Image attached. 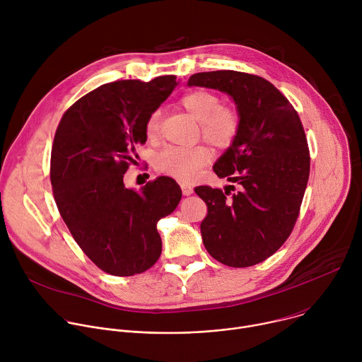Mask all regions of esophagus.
<instances>
[{
	"label": "esophagus",
	"mask_w": 362,
	"mask_h": 362,
	"mask_svg": "<svg viewBox=\"0 0 362 362\" xmlns=\"http://www.w3.org/2000/svg\"><path fill=\"white\" fill-rule=\"evenodd\" d=\"M180 187H182V193L185 196H189V194L193 193V187L190 185H187V183H180Z\"/></svg>",
	"instance_id": "esophagus-1"
}]
</instances>
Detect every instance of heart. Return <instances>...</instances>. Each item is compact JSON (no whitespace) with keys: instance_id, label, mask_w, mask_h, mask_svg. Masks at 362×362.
Returning a JSON list of instances; mask_svg holds the SVG:
<instances>
[{"instance_id":"1","label":"heart","mask_w":362,"mask_h":362,"mask_svg":"<svg viewBox=\"0 0 362 362\" xmlns=\"http://www.w3.org/2000/svg\"><path fill=\"white\" fill-rule=\"evenodd\" d=\"M182 107L200 123L202 137L219 148L232 146L240 130V115L233 106L222 105L221 97L209 90H194L180 100ZM146 136L153 140L160 130V110L146 120ZM211 160V151L203 146L166 147L154 160L159 172L179 180H192L197 170Z\"/></svg>"}]
</instances>
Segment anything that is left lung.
<instances>
[{
	"instance_id": "left-lung-1",
	"label": "left lung",
	"mask_w": 362,
	"mask_h": 362,
	"mask_svg": "<svg viewBox=\"0 0 362 362\" xmlns=\"http://www.w3.org/2000/svg\"><path fill=\"white\" fill-rule=\"evenodd\" d=\"M187 84L228 93L240 115L235 143L214 166L240 190L194 187L208 206L200 223L203 245L232 268L261 264L289 238L309 177L311 158L298 112L272 83L255 74L196 73Z\"/></svg>"
}]
</instances>
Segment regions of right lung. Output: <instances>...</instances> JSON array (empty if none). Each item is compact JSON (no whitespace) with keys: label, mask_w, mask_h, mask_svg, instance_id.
Listing matches in <instances>:
<instances>
[{"label":"right lung","mask_w":362,"mask_h":362,"mask_svg":"<svg viewBox=\"0 0 362 362\" xmlns=\"http://www.w3.org/2000/svg\"><path fill=\"white\" fill-rule=\"evenodd\" d=\"M176 84V76L103 84L69 107L56 130L49 179L59 212L88 259L115 276L141 274L158 262L156 225L182 197L168 176L140 192L123 183L137 146L146 143L147 117Z\"/></svg>","instance_id":"obj_1"}]
</instances>
